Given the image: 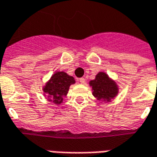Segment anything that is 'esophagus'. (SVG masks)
<instances>
[{
  "label": "esophagus",
  "instance_id": "34e87169",
  "mask_svg": "<svg viewBox=\"0 0 157 157\" xmlns=\"http://www.w3.org/2000/svg\"><path fill=\"white\" fill-rule=\"evenodd\" d=\"M85 81H86V80L83 78V77L78 79V82H80V83H82V84H84V83H85Z\"/></svg>",
  "mask_w": 157,
  "mask_h": 157
}]
</instances>
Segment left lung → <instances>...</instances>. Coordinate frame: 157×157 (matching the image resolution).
<instances>
[{
  "mask_svg": "<svg viewBox=\"0 0 157 157\" xmlns=\"http://www.w3.org/2000/svg\"><path fill=\"white\" fill-rule=\"evenodd\" d=\"M92 88V94L99 101L109 102L114 98L118 94V86L113 81L109 79V75L100 72L96 75L95 80L90 82Z\"/></svg>",
  "mask_w": 157,
  "mask_h": 157,
  "instance_id": "8db88e82",
  "label": "left lung"
}]
</instances>
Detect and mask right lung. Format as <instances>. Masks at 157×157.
Listing matches in <instances>:
<instances>
[{
	"instance_id": "1",
	"label": "right lung",
	"mask_w": 157,
	"mask_h": 157,
	"mask_svg": "<svg viewBox=\"0 0 157 157\" xmlns=\"http://www.w3.org/2000/svg\"><path fill=\"white\" fill-rule=\"evenodd\" d=\"M74 83L75 80L72 76L63 71L56 72L44 87V92L51 98L50 101L59 104L63 101V97L67 94L70 86Z\"/></svg>"
}]
</instances>
